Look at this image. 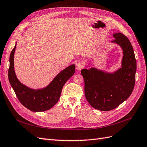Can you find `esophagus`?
Masks as SVG:
<instances>
[{
  "label": "esophagus",
  "instance_id": "34e87169",
  "mask_svg": "<svg viewBox=\"0 0 147 147\" xmlns=\"http://www.w3.org/2000/svg\"><path fill=\"white\" fill-rule=\"evenodd\" d=\"M83 67H84V65H83L82 63L80 62V61H78V62L76 63V69L78 71L81 70V69L83 68Z\"/></svg>",
  "mask_w": 147,
  "mask_h": 147
}]
</instances>
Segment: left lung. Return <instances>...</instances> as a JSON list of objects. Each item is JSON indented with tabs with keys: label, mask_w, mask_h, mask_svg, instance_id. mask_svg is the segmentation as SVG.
Wrapping results in <instances>:
<instances>
[{
	"label": "left lung",
	"mask_w": 147,
	"mask_h": 147,
	"mask_svg": "<svg viewBox=\"0 0 147 147\" xmlns=\"http://www.w3.org/2000/svg\"><path fill=\"white\" fill-rule=\"evenodd\" d=\"M112 42L119 45L123 51L122 67L112 74L95 68L83 69L85 96L96 109H114L129 97L135 85L136 60L130 41L121 33H114Z\"/></svg>",
	"instance_id": "8db88e82"
}]
</instances>
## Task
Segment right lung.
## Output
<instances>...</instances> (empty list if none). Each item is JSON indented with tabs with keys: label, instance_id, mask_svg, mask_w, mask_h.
I'll return each instance as SVG.
<instances>
[{
	"label": "right lung",
	"instance_id": "obj_1",
	"mask_svg": "<svg viewBox=\"0 0 147 147\" xmlns=\"http://www.w3.org/2000/svg\"><path fill=\"white\" fill-rule=\"evenodd\" d=\"M16 45L11 52L8 79L19 101L33 112H42L50 109L58 102L61 90L66 82L75 72V65H72L57 76L49 86L41 90H32L22 85L18 80L14 69V53Z\"/></svg>",
	"mask_w": 147,
	"mask_h": 147
}]
</instances>
